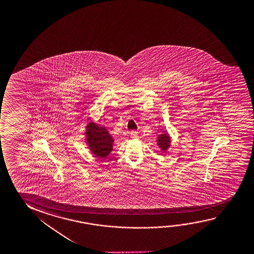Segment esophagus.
Instances as JSON below:
<instances>
[{"mask_svg": "<svg viewBox=\"0 0 254 254\" xmlns=\"http://www.w3.org/2000/svg\"><path fill=\"white\" fill-rule=\"evenodd\" d=\"M130 135H131V137L132 138L138 137V133H136L135 131H132V132H130Z\"/></svg>", "mask_w": 254, "mask_h": 254, "instance_id": "1", "label": "esophagus"}]
</instances>
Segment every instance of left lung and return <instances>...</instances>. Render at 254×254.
Returning a JSON list of instances; mask_svg holds the SVG:
<instances>
[{"instance_id": "left-lung-1", "label": "left lung", "mask_w": 254, "mask_h": 254, "mask_svg": "<svg viewBox=\"0 0 254 254\" xmlns=\"http://www.w3.org/2000/svg\"><path fill=\"white\" fill-rule=\"evenodd\" d=\"M158 144L163 151H166L170 145V137L167 134H161L158 138Z\"/></svg>"}]
</instances>
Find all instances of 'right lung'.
Instances as JSON below:
<instances>
[{
	"label": "right lung",
	"instance_id": "obj_1",
	"mask_svg": "<svg viewBox=\"0 0 254 254\" xmlns=\"http://www.w3.org/2000/svg\"><path fill=\"white\" fill-rule=\"evenodd\" d=\"M87 141L96 158H107L113 150V139L105 127H99L93 122L87 126Z\"/></svg>",
	"mask_w": 254,
	"mask_h": 254
}]
</instances>
